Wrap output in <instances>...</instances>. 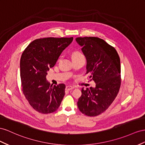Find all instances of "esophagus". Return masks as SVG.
Listing matches in <instances>:
<instances>
[{
    "mask_svg": "<svg viewBox=\"0 0 145 145\" xmlns=\"http://www.w3.org/2000/svg\"><path fill=\"white\" fill-rule=\"evenodd\" d=\"M74 88L72 87H71V86H66L65 89L66 91H69L71 90V89H72Z\"/></svg>",
    "mask_w": 145,
    "mask_h": 145,
    "instance_id": "obj_1",
    "label": "esophagus"
}]
</instances>
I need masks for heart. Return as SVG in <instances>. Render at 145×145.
Segmentation results:
<instances>
[{
	"label": "heart",
	"instance_id": "obj_1",
	"mask_svg": "<svg viewBox=\"0 0 145 145\" xmlns=\"http://www.w3.org/2000/svg\"><path fill=\"white\" fill-rule=\"evenodd\" d=\"M81 54L79 52V51H74L72 54H71V57H72V58L73 59V58H76L77 57H79L80 56H81Z\"/></svg>",
	"mask_w": 145,
	"mask_h": 145
}]
</instances>
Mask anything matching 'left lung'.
I'll list each match as a JSON object with an SVG mask.
<instances>
[{
    "label": "left lung",
    "mask_w": 145,
    "mask_h": 145,
    "mask_svg": "<svg viewBox=\"0 0 145 145\" xmlns=\"http://www.w3.org/2000/svg\"><path fill=\"white\" fill-rule=\"evenodd\" d=\"M77 42L87 60V72L95 88L82 89L77 106L83 114L95 116L105 112L114 101L121 85L120 59L116 49L97 37H79Z\"/></svg>",
    "instance_id": "left-lung-1"
}]
</instances>
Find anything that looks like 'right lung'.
Masks as SVG:
<instances>
[{
    "label": "right lung",
    "mask_w": 145,
    "mask_h": 145,
    "mask_svg": "<svg viewBox=\"0 0 145 145\" xmlns=\"http://www.w3.org/2000/svg\"><path fill=\"white\" fill-rule=\"evenodd\" d=\"M72 40V37L37 39L22 54L20 76L22 91L30 105L38 112L48 114L60 107L65 94V85L52 86L46 80V76Z\"/></svg>",
    "instance_id": "obj_1"
}]
</instances>
